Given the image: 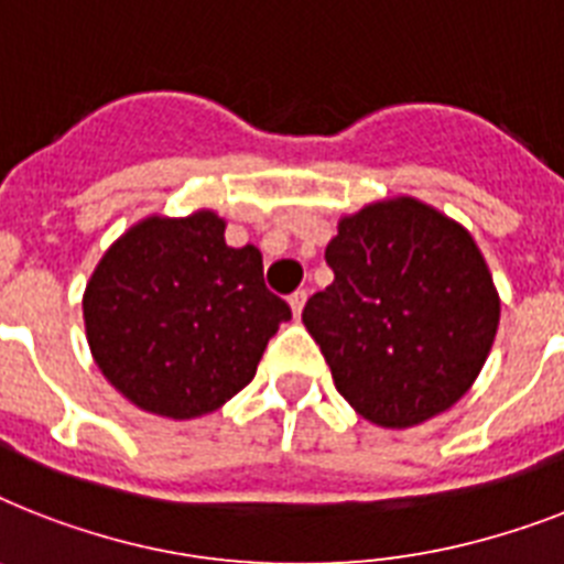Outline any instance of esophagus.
Returning <instances> with one entry per match:
<instances>
[{"mask_svg":"<svg viewBox=\"0 0 564 564\" xmlns=\"http://www.w3.org/2000/svg\"><path fill=\"white\" fill-rule=\"evenodd\" d=\"M304 304H306V290H297V292H292L290 295V306H292V315H301L304 313Z\"/></svg>","mask_w":564,"mask_h":564,"instance_id":"esophagus-1","label":"esophagus"}]
</instances>
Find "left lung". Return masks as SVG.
I'll use <instances>...</instances> for the list:
<instances>
[{
  "label": "left lung",
  "mask_w": 564,
  "mask_h": 564,
  "mask_svg": "<svg viewBox=\"0 0 564 564\" xmlns=\"http://www.w3.org/2000/svg\"><path fill=\"white\" fill-rule=\"evenodd\" d=\"M324 258L336 281L301 318L356 414L411 429L452 409L501 318L473 235L414 196H393L338 219Z\"/></svg>",
  "instance_id": "8db88e82"
}]
</instances>
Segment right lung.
I'll use <instances>...</instances> for the list:
<instances>
[{"instance_id": "add662e5", "label": "right lung", "mask_w": 564, "mask_h": 564, "mask_svg": "<svg viewBox=\"0 0 564 564\" xmlns=\"http://www.w3.org/2000/svg\"><path fill=\"white\" fill-rule=\"evenodd\" d=\"M290 318V304L263 283L260 251L231 249L226 219L208 208L127 228L84 292L100 373L132 405L171 420L223 409Z\"/></svg>"}]
</instances>
